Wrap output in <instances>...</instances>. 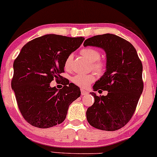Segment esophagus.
Listing matches in <instances>:
<instances>
[{
  "mask_svg": "<svg viewBox=\"0 0 157 157\" xmlns=\"http://www.w3.org/2000/svg\"><path fill=\"white\" fill-rule=\"evenodd\" d=\"M81 95H82V96H83V95L87 94H88V91L83 90V89H81Z\"/></svg>",
  "mask_w": 157,
  "mask_h": 157,
  "instance_id": "1",
  "label": "esophagus"
}]
</instances>
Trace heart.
<instances>
[{
	"mask_svg": "<svg viewBox=\"0 0 157 157\" xmlns=\"http://www.w3.org/2000/svg\"><path fill=\"white\" fill-rule=\"evenodd\" d=\"M80 53L87 60L91 63V68L98 74H101L105 71L106 68L105 63L100 60V52L97 49L93 48H85L81 50ZM73 60V55H69L64 63L65 69L70 70ZM95 78L93 74H79L72 78V81L77 86L81 88H86L91 83L94 81Z\"/></svg>",
	"mask_w": 157,
	"mask_h": 157,
	"instance_id": "1",
	"label": "heart"
}]
</instances>
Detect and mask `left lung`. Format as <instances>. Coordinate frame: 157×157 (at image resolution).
I'll use <instances>...</instances> for the list:
<instances>
[{
	"label": "left lung",
	"mask_w": 157,
	"mask_h": 157,
	"mask_svg": "<svg viewBox=\"0 0 157 157\" xmlns=\"http://www.w3.org/2000/svg\"><path fill=\"white\" fill-rule=\"evenodd\" d=\"M83 46L102 48L107 56V69L93 89L108 93L99 97L91 93L94 102L87 109V121L97 129L117 131L133 117L143 91L142 63L133 44L115 34L94 36Z\"/></svg>",
	"instance_id": "obj_1"
}]
</instances>
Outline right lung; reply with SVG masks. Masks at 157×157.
Listing matches in <instances>:
<instances>
[{
    "label": "right lung",
    "mask_w": 157,
    "mask_h": 157,
    "mask_svg": "<svg viewBox=\"0 0 157 157\" xmlns=\"http://www.w3.org/2000/svg\"><path fill=\"white\" fill-rule=\"evenodd\" d=\"M83 40L82 36L46 34L22 48L13 62L11 87L20 113L30 125L48 128L60 124L69 105L80 97V89L69 81L60 90L50 83L63 78L65 60Z\"/></svg>",
    "instance_id": "right-lung-1"
}]
</instances>
